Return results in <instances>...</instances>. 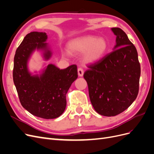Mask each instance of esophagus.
<instances>
[{"label": "esophagus", "mask_w": 154, "mask_h": 154, "mask_svg": "<svg viewBox=\"0 0 154 154\" xmlns=\"http://www.w3.org/2000/svg\"><path fill=\"white\" fill-rule=\"evenodd\" d=\"M83 69L82 67H79L78 69V73L79 76H82L83 75Z\"/></svg>", "instance_id": "34e87169"}]
</instances>
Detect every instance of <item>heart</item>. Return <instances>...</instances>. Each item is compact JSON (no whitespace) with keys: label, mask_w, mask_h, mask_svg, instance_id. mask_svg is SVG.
<instances>
[{"label":"heart","mask_w":154,"mask_h":154,"mask_svg":"<svg viewBox=\"0 0 154 154\" xmlns=\"http://www.w3.org/2000/svg\"><path fill=\"white\" fill-rule=\"evenodd\" d=\"M108 45L103 38L87 36L76 38L70 42L68 50L70 53H85L83 59L87 62L99 60L105 53Z\"/></svg>","instance_id":"1"}]
</instances>
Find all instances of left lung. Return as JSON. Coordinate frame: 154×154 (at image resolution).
I'll return each instance as SVG.
<instances>
[{
	"mask_svg": "<svg viewBox=\"0 0 154 154\" xmlns=\"http://www.w3.org/2000/svg\"><path fill=\"white\" fill-rule=\"evenodd\" d=\"M114 51L84 72L91 103L97 113L115 116L131 105L139 92L141 67L136 47L119 27Z\"/></svg>",
	"mask_w": 154,
	"mask_h": 154,
	"instance_id": "left-lung-1",
	"label": "left lung"
}]
</instances>
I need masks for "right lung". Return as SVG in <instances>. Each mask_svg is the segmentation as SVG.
Here are the masks:
<instances>
[{"label":"right lung","instance_id":"obj_1","mask_svg":"<svg viewBox=\"0 0 154 154\" xmlns=\"http://www.w3.org/2000/svg\"><path fill=\"white\" fill-rule=\"evenodd\" d=\"M45 32H31L18 46L14 57L13 78L20 103L31 114L44 119L61 116L66 107V94L78 78L76 65L60 69L49 64L40 76L29 72L27 62L35 49L44 51L45 60L51 58Z\"/></svg>","mask_w":154,"mask_h":154}]
</instances>
